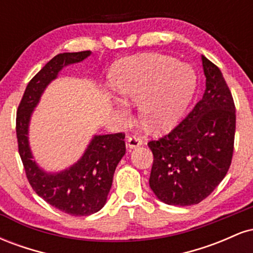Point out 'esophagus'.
Returning a JSON list of instances; mask_svg holds the SVG:
<instances>
[{
	"mask_svg": "<svg viewBox=\"0 0 253 253\" xmlns=\"http://www.w3.org/2000/svg\"><path fill=\"white\" fill-rule=\"evenodd\" d=\"M143 138L136 134L129 136L128 140H127V145H128L129 149H134V147L140 146V145H143Z\"/></svg>",
	"mask_w": 253,
	"mask_h": 253,
	"instance_id": "obj_1",
	"label": "esophagus"
}]
</instances>
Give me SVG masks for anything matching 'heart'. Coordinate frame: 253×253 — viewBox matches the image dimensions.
I'll use <instances>...</instances> for the list:
<instances>
[{"mask_svg": "<svg viewBox=\"0 0 253 253\" xmlns=\"http://www.w3.org/2000/svg\"><path fill=\"white\" fill-rule=\"evenodd\" d=\"M110 83L124 101L140 104L145 126L152 130L178 123L197 88L190 65L163 54L126 58L113 66Z\"/></svg>", "mask_w": 253, "mask_h": 253, "instance_id": "obj_1", "label": "heart"}]
</instances>
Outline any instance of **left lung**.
Masks as SVG:
<instances>
[{
	"label": "left lung",
	"mask_w": 253,
	"mask_h": 253,
	"mask_svg": "<svg viewBox=\"0 0 253 253\" xmlns=\"http://www.w3.org/2000/svg\"><path fill=\"white\" fill-rule=\"evenodd\" d=\"M203 97L169 133L150 140L153 153L150 187L172 206L201 202L231 167L236 134V106L221 71L202 56Z\"/></svg>",
	"instance_id": "1"
}]
</instances>
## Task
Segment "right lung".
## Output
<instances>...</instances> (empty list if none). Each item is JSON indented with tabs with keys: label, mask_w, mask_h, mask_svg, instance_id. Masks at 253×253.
Instances as JSON below:
<instances>
[{
	"label": "right lung",
	"mask_w": 253,
	"mask_h": 253,
	"mask_svg": "<svg viewBox=\"0 0 253 253\" xmlns=\"http://www.w3.org/2000/svg\"><path fill=\"white\" fill-rule=\"evenodd\" d=\"M90 51L57 54L28 83L16 110V138L19 153L33 190L52 207L75 216L96 213L106 203L113 176L125 152V133L96 135L85 153L70 169L48 175L32 161L28 146V123L32 110L39 102L43 89L64 66L82 62Z\"/></svg>",
	"instance_id": "obj_1"
}]
</instances>
